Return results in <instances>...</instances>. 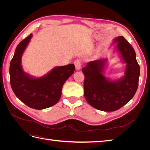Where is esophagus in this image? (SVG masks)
Listing matches in <instances>:
<instances>
[{"label": "esophagus", "instance_id": "esophagus-1", "mask_svg": "<svg viewBox=\"0 0 150 150\" xmlns=\"http://www.w3.org/2000/svg\"><path fill=\"white\" fill-rule=\"evenodd\" d=\"M74 64L75 65L76 70L78 71L81 69V66H82V65H81V62L79 60H76L74 62Z\"/></svg>", "mask_w": 150, "mask_h": 150}]
</instances>
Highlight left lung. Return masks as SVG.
<instances>
[{
  "label": "left lung",
  "instance_id": "obj_1",
  "mask_svg": "<svg viewBox=\"0 0 150 150\" xmlns=\"http://www.w3.org/2000/svg\"><path fill=\"white\" fill-rule=\"evenodd\" d=\"M116 51L126 63L125 76L111 80L103 74L107 59H98L87 63L83 68L84 74V97L93 108L103 111H114L128 103L137 92L140 68L131 45L122 37L114 39Z\"/></svg>",
  "mask_w": 150,
  "mask_h": 150
}]
</instances>
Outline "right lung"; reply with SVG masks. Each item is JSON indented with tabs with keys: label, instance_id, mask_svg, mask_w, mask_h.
I'll use <instances>...</instances> for the list:
<instances>
[{
	"label": "right lung",
	"instance_id": "right-lung-1",
	"mask_svg": "<svg viewBox=\"0 0 150 150\" xmlns=\"http://www.w3.org/2000/svg\"><path fill=\"white\" fill-rule=\"evenodd\" d=\"M32 37L30 34L17 45L10 64V82L13 93L22 103L35 110H43L59 101L62 86L74 73L75 66L70 64L56 67L40 78L27 74L21 59Z\"/></svg>",
	"mask_w": 150,
	"mask_h": 150
}]
</instances>
